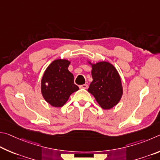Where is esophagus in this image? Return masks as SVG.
Here are the masks:
<instances>
[{
    "label": "esophagus",
    "mask_w": 160,
    "mask_h": 160,
    "mask_svg": "<svg viewBox=\"0 0 160 160\" xmlns=\"http://www.w3.org/2000/svg\"><path fill=\"white\" fill-rule=\"evenodd\" d=\"M88 87V84H83V85H81L79 86L80 88H83V89H87Z\"/></svg>",
    "instance_id": "obj_1"
}]
</instances>
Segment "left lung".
<instances>
[{
    "label": "left lung",
    "instance_id": "left-lung-1",
    "mask_svg": "<svg viewBox=\"0 0 160 160\" xmlns=\"http://www.w3.org/2000/svg\"><path fill=\"white\" fill-rule=\"evenodd\" d=\"M87 62L92 67L93 77L88 91L102 109H112L118 104L123 95L122 79L118 71L112 64L106 61Z\"/></svg>",
    "mask_w": 160,
    "mask_h": 160
}]
</instances>
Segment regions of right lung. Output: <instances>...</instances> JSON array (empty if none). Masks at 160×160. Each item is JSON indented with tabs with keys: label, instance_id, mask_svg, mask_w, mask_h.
Listing matches in <instances>:
<instances>
[{
	"label": "right lung",
	"instance_id": "right-lung-1",
	"mask_svg": "<svg viewBox=\"0 0 160 160\" xmlns=\"http://www.w3.org/2000/svg\"><path fill=\"white\" fill-rule=\"evenodd\" d=\"M71 62L66 59H57L45 70L41 82V91L45 100L54 108H61L69 96L77 91L74 83V75L68 69Z\"/></svg>",
	"mask_w": 160,
	"mask_h": 160
}]
</instances>
